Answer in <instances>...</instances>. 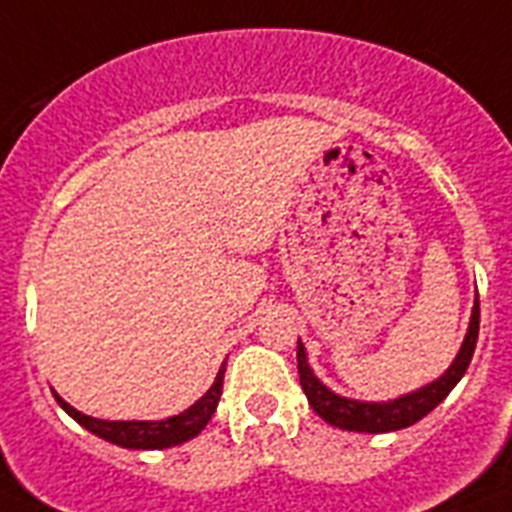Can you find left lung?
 Instances as JSON below:
<instances>
[{"label": "left lung", "instance_id": "left-lung-1", "mask_svg": "<svg viewBox=\"0 0 512 512\" xmlns=\"http://www.w3.org/2000/svg\"><path fill=\"white\" fill-rule=\"evenodd\" d=\"M476 339H479V297H476V305H473L468 334H465L458 357L452 360V365L444 371V376H439L431 384L421 386L418 392L402 394V397L389 402H360L350 400V397H339L328 386H323V381H318L313 368L307 365L302 342H297L299 384L305 389L307 402L313 405L315 413L321 415L326 423H331V426H339L344 431H365V434L400 431L421 421L423 415H429L455 389V384H458L463 373L468 371V365H471Z\"/></svg>", "mask_w": 512, "mask_h": 512}]
</instances>
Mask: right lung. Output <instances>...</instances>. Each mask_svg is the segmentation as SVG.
Here are the masks:
<instances>
[{
    "mask_svg": "<svg viewBox=\"0 0 512 512\" xmlns=\"http://www.w3.org/2000/svg\"><path fill=\"white\" fill-rule=\"evenodd\" d=\"M223 373H226V363L220 365L215 384L207 389L205 397H199L189 410L173 415V418H165V421H99V418L78 413L76 407L68 405L57 392H54V400L60 402L62 410L73 421L81 423L83 429H89L91 434H97L105 442L128 447V450H165V447L189 442L205 429L207 421L213 418L215 407H218L220 394H223Z\"/></svg>",
    "mask_w": 512,
    "mask_h": 512,
    "instance_id": "1",
    "label": "right lung"
}]
</instances>
